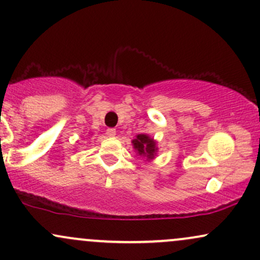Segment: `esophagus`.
<instances>
[{
  "mask_svg": "<svg viewBox=\"0 0 260 260\" xmlns=\"http://www.w3.org/2000/svg\"><path fill=\"white\" fill-rule=\"evenodd\" d=\"M106 136L115 137L116 136V129H115V128H107V129H106Z\"/></svg>",
  "mask_w": 260,
  "mask_h": 260,
  "instance_id": "obj_1",
  "label": "esophagus"
}]
</instances>
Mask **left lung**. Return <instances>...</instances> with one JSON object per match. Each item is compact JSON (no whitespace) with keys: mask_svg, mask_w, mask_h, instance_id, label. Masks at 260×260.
<instances>
[{"mask_svg":"<svg viewBox=\"0 0 260 260\" xmlns=\"http://www.w3.org/2000/svg\"><path fill=\"white\" fill-rule=\"evenodd\" d=\"M132 143L134 149L138 150L140 155H147L149 159H153L155 151H156V147H155L154 140L150 137H148L147 134H138Z\"/></svg>","mask_w":260,"mask_h":260,"instance_id":"obj_1","label":"left lung"}]
</instances>
